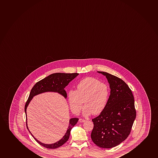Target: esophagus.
<instances>
[{
    "instance_id": "esophagus-1",
    "label": "esophagus",
    "mask_w": 158,
    "mask_h": 158,
    "mask_svg": "<svg viewBox=\"0 0 158 158\" xmlns=\"http://www.w3.org/2000/svg\"><path fill=\"white\" fill-rule=\"evenodd\" d=\"M85 120H84V119H82V118H80V119H79V122H81V123L85 122Z\"/></svg>"
}]
</instances>
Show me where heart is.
<instances>
[{"label": "heart", "mask_w": 158, "mask_h": 158, "mask_svg": "<svg viewBox=\"0 0 158 158\" xmlns=\"http://www.w3.org/2000/svg\"><path fill=\"white\" fill-rule=\"evenodd\" d=\"M77 90L69 89L67 98L73 112L78 114L83 105V114L98 115L104 110L109 101L110 90L107 84L93 77L81 80L77 85Z\"/></svg>", "instance_id": "1"}]
</instances>
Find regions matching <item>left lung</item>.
I'll return each mask as SVG.
<instances>
[{
    "label": "left lung",
    "mask_w": 158,
    "mask_h": 158,
    "mask_svg": "<svg viewBox=\"0 0 158 158\" xmlns=\"http://www.w3.org/2000/svg\"><path fill=\"white\" fill-rule=\"evenodd\" d=\"M111 89L107 105L98 116L92 119L91 139L100 148L116 147L129 136L136 118L134 97L123 80L104 72Z\"/></svg>",
    "instance_id": "left-lung-1"
}]
</instances>
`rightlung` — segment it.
I'll return each instance as SVG.
<instances>
[{
    "label": "right lung",
    "instance_id": "1",
    "mask_svg": "<svg viewBox=\"0 0 158 158\" xmlns=\"http://www.w3.org/2000/svg\"><path fill=\"white\" fill-rule=\"evenodd\" d=\"M78 74H79L77 73H54L50 75L35 84V85L31 89L29 97L25 106V112L26 117V126L29 131V129L27 127V123L26 109L31 100L33 98V97L43 93L53 92H57L60 94L63 95L65 98H66L67 93L66 92L65 90L64 89L65 87L69 84V82L72 81L73 79H74ZM78 121V118H71L69 120V125L67 128V131L65 134L64 135L62 139L59 140L58 141L55 142V143L50 144L43 143L40 141H39L38 140H37L33 136V134L31 133L30 131L29 132L31 133V135L33 136L35 140L37 142L43 147L48 149H56L58 147H61L62 145H63L64 144L69 140L71 130L73 127L77 123Z\"/></svg>",
    "mask_w": 158,
    "mask_h": 158
}]
</instances>
